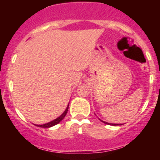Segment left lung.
I'll list each match as a JSON object with an SVG mask.
<instances>
[{"label": "left lung", "instance_id": "obj_1", "mask_svg": "<svg viewBox=\"0 0 160 160\" xmlns=\"http://www.w3.org/2000/svg\"><path fill=\"white\" fill-rule=\"evenodd\" d=\"M100 121H101V122H104V123H106V124H109V125H111V126H120V125H122V124H118V123H109V122H104V121H102V120H101L100 119Z\"/></svg>", "mask_w": 160, "mask_h": 160}]
</instances>
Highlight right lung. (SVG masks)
Instances as JSON below:
<instances>
[{
  "mask_svg": "<svg viewBox=\"0 0 160 160\" xmlns=\"http://www.w3.org/2000/svg\"><path fill=\"white\" fill-rule=\"evenodd\" d=\"M68 109H69V104H68L67 107H66V109L65 110L64 112L61 114L60 116L58 117L57 118H55L54 120H53V121H50V122H47V123L42 124V125H36V126H38V127H39V128H51V127H53V126H55V125H57V124H58L59 122H60L61 121H62V120L65 118V116L66 115V113H67V111H68Z\"/></svg>",
  "mask_w": 160,
  "mask_h": 160,
  "instance_id": "obj_1",
  "label": "right lung"
}]
</instances>
